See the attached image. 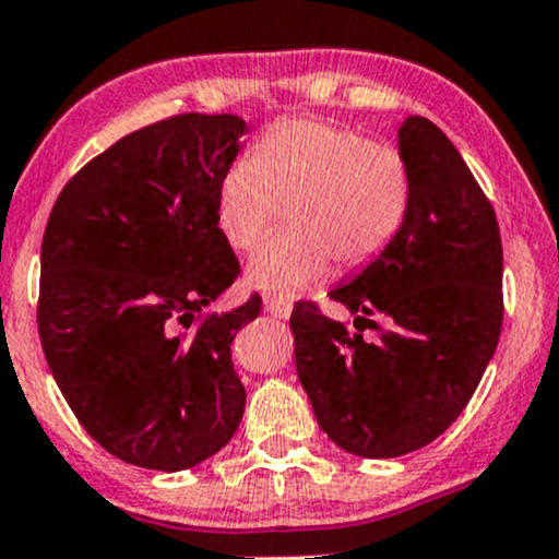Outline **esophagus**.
I'll return each instance as SVG.
<instances>
[{"label":"esophagus","mask_w":559,"mask_h":559,"mask_svg":"<svg viewBox=\"0 0 559 559\" xmlns=\"http://www.w3.org/2000/svg\"><path fill=\"white\" fill-rule=\"evenodd\" d=\"M265 312H271V316H275V318H288L292 316V301L284 297H275V294H267Z\"/></svg>","instance_id":"obj_1"}]
</instances>
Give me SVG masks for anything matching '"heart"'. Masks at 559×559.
I'll return each instance as SVG.
<instances>
[{
	"mask_svg": "<svg viewBox=\"0 0 559 559\" xmlns=\"http://www.w3.org/2000/svg\"><path fill=\"white\" fill-rule=\"evenodd\" d=\"M413 181L396 150L329 120H288L223 176L217 226L236 252H249L288 207L292 234L267 241L247 281L267 294L297 297L333 273L381 258L404 226Z\"/></svg>",
	"mask_w": 559,
	"mask_h": 559,
	"instance_id": "b5f03b06",
	"label": "heart"
}]
</instances>
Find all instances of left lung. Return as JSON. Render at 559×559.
Wrapping results in <instances>:
<instances>
[{
	"mask_svg": "<svg viewBox=\"0 0 559 559\" xmlns=\"http://www.w3.org/2000/svg\"><path fill=\"white\" fill-rule=\"evenodd\" d=\"M400 152L413 181L404 226L381 258L331 292L357 312L355 329L318 301L301 299L292 312L297 373L320 428L370 460L415 452L460 418L504 318L489 197L428 118H407ZM365 328L377 338L365 340Z\"/></svg>",
	"mask_w": 559,
	"mask_h": 559,
	"instance_id": "8db88e82",
	"label": "left lung"
}]
</instances>
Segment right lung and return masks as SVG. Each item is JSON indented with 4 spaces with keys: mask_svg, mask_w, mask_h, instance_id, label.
Masks as SVG:
<instances>
[{
    "mask_svg": "<svg viewBox=\"0 0 559 559\" xmlns=\"http://www.w3.org/2000/svg\"><path fill=\"white\" fill-rule=\"evenodd\" d=\"M247 131L183 112L139 128L66 183L41 241L38 338L57 386L99 447L176 473L213 457L243 415L230 342L262 310L202 307L239 278L217 189Z\"/></svg>",
    "mask_w": 559,
    "mask_h": 559,
    "instance_id": "right-lung-1",
    "label": "right lung"
}]
</instances>
